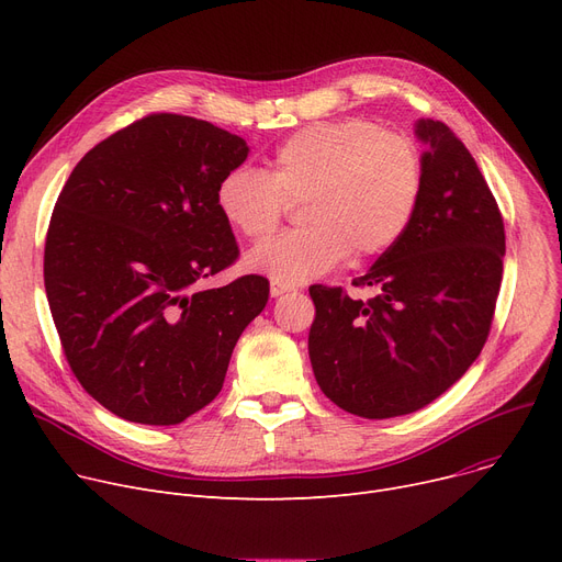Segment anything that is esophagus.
<instances>
[{
	"label": "esophagus",
	"instance_id": "34e87169",
	"mask_svg": "<svg viewBox=\"0 0 562 562\" xmlns=\"http://www.w3.org/2000/svg\"><path fill=\"white\" fill-rule=\"evenodd\" d=\"M291 291H296L291 284H284V282H278V280L271 282V296H273V299L284 296V293H291Z\"/></svg>",
	"mask_w": 562,
	"mask_h": 562
}]
</instances>
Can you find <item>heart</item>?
<instances>
[{
  "instance_id": "obj_1",
  "label": "heart",
  "mask_w": 562,
  "mask_h": 562,
  "mask_svg": "<svg viewBox=\"0 0 562 562\" xmlns=\"http://www.w3.org/2000/svg\"><path fill=\"white\" fill-rule=\"evenodd\" d=\"M424 184L426 161L415 138L346 117L293 132L273 153L269 172L232 168L216 204L236 232L263 241L291 202H303L305 227L248 255L250 269L296 284L328 273L348 252L360 261L396 246L419 210Z\"/></svg>"
}]
</instances>
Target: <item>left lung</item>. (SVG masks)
I'll list each match as a JSON object with an SVG mask.
<instances>
[{
	"label": "left lung",
	"mask_w": 562,
	"mask_h": 562,
	"mask_svg": "<svg viewBox=\"0 0 562 562\" xmlns=\"http://www.w3.org/2000/svg\"><path fill=\"white\" fill-rule=\"evenodd\" d=\"M426 184L405 234L352 286L314 284L310 360L318 387L364 419L409 415L445 394L487 341L504 278V216L464 143L419 121Z\"/></svg>",
	"instance_id": "1"
}]
</instances>
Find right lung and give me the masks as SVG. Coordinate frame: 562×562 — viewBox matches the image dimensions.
I'll list each match as a JSON object with an SVG mask.
<instances>
[{"label":"right lung","instance_id":"right-lung-1","mask_svg":"<svg viewBox=\"0 0 562 562\" xmlns=\"http://www.w3.org/2000/svg\"><path fill=\"white\" fill-rule=\"evenodd\" d=\"M244 138L180 113H147L100 140L58 193L45 291L79 385L113 415L172 426L210 405L269 280L202 289L239 259L216 191Z\"/></svg>","mask_w":562,"mask_h":562}]
</instances>
